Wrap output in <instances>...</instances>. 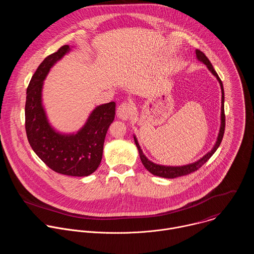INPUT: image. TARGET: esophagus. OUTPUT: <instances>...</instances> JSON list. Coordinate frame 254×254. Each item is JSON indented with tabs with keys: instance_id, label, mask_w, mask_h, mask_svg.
<instances>
[{
	"instance_id": "esophagus-1",
	"label": "esophagus",
	"mask_w": 254,
	"mask_h": 254,
	"mask_svg": "<svg viewBox=\"0 0 254 254\" xmlns=\"http://www.w3.org/2000/svg\"><path fill=\"white\" fill-rule=\"evenodd\" d=\"M117 114L121 120L125 121L129 119L133 114V104L130 102L121 103L117 110Z\"/></svg>"
}]
</instances>
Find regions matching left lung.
Returning a JSON list of instances; mask_svg holds the SVG:
<instances>
[{"label": "left lung", "mask_w": 254, "mask_h": 254, "mask_svg": "<svg viewBox=\"0 0 254 254\" xmlns=\"http://www.w3.org/2000/svg\"><path fill=\"white\" fill-rule=\"evenodd\" d=\"M196 55H197V58L202 61L205 65H207L208 69L212 72V74L218 79L219 83H220V86H221V91H222V104H221V127H220V130H219V134H218V137H217V140H216V143L215 146L213 147V149L208 153L206 154L202 159H200L199 161L193 163V164H189V165H186V166H182V167H170V166H161V165H157V164H154L153 162L149 161L146 156H144L141 152V149L139 147V144L137 143V140L135 138V136H133L134 138V142L136 144L137 147V150H138V154H139V158H140V161L142 163V165L144 166V168H146L150 173H152L153 175L155 176H159V177H162V178H168V179H174V178H177V177H181V176H185V175H189L195 171H197L199 168H201L212 156L213 154L216 152V150L218 149V147L220 146V143L222 141V138H223V135H224V130H225V114H224V89H223V84H222V81L221 79L219 78L218 74L216 73L215 69L213 68L211 62L209 61V59L207 58V56L202 52L200 51L199 49L196 50Z\"/></svg>", "instance_id": "left-lung-1"}]
</instances>
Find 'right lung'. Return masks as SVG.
Returning <instances> with one entry per match:
<instances>
[{
    "label": "right lung",
    "mask_w": 254,
    "mask_h": 254,
    "mask_svg": "<svg viewBox=\"0 0 254 254\" xmlns=\"http://www.w3.org/2000/svg\"><path fill=\"white\" fill-rule=\"evenodd\" d=\"M69 50V46L64 45L47 56L32 76L27 87L25 128L31 148L51 170L85 177L100 165L105 134L115 120L116 102L97 106L75 134H60L50 127L41 100L43 80L54 63Z\"/></svg>",
    "instance_id": "1"
}]
</instances>
